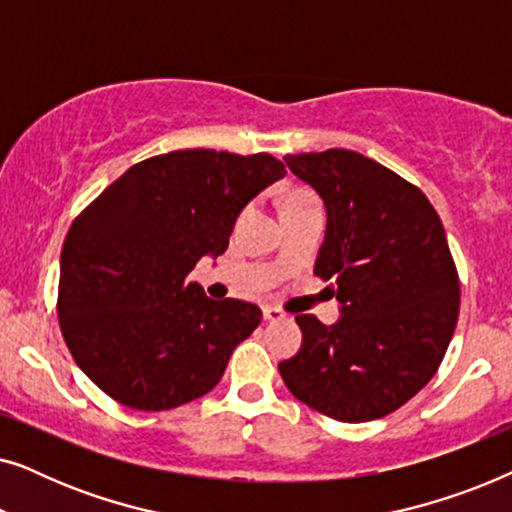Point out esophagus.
<instances>
[{
    "label": "esophagus",
    "instance_id": "1",
    "mask_svg": "<svg viewBox=\"0 0 512 512\" xmlns=\"http://www.w3.org/2000/svg\"><path fill=\"white\" fill-rule=\"evenodd\" d=\"M286 314L279 310V307H272V305H265L263 307V319L265 321H279V319H284Z\"/></svg>",
    "mask_w": 512,
    "mask_h": 512
}]
</instances>
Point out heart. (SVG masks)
Masks as SVG:
<instances>
[{"label":"heart","instance_id":"b5f03b06","mask_svg":"<svg viewBox=\"0 0 512 512\" xmlns=\"http://www.w3.org/2000/svg\"><path fill=\"white\" fill-rule=\"evenodd\" d=\"M305 200H314L310 193H305V191H293L289 198H286V202L284 205H289V202H305Z\"/></svg>","mask_w":512,"mask_h":512}]
</instances>
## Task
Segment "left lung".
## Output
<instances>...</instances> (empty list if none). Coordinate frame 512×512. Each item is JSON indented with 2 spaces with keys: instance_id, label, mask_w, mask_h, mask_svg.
<instances>
[{
  "instance_id": "left-lung-1",
  "label": "left lung",
  "mask_w": 512,
  "mask_h": 512,
  "mask_svg": "<svg viewBox=\"0 0 512 512\" xmlns=\"http://www.w3.org/2000/svg\"><path fill=\"white\" fill-rule=\"evenodd\" d=\"M326 207L314 275L338 286L333 326L298 314L300 352L279 363L298 401L338 422H370L436 375L459 317V277L426 195L356 151L286 156Z\"/></svg>"
}]
</instances>
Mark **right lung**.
Listing matches in <instances>:
<instances>
[{"mask_svg": "<svg viewBox=\"0 0 512 512\" xmlns=\"http://www.w3.org/2000/svg\"><path fill=\"white\" fill-rule=\"evenodd\" d=\"M284 174L270 153L172 151L132 165L76 216L60 254L58 317L104 394L158 412L219 384L263 314L207 298L188 272L228 249L242 209Z\"/></svg>", "mask_w": 512, "mask_h": 512, "instance_id": "right-lung-1", "label": "right lung"}]
</instances>
